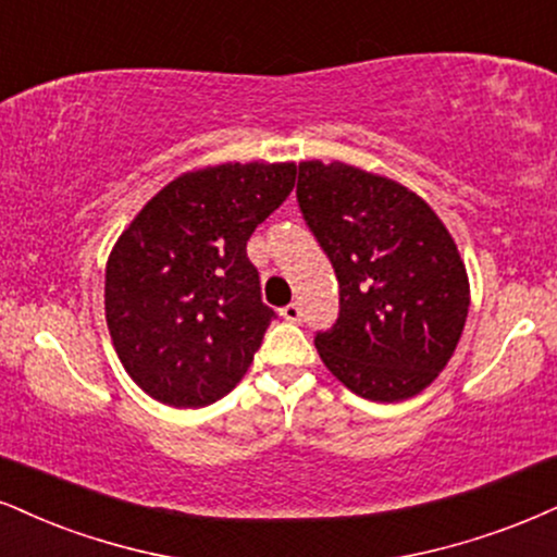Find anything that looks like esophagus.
I'll return each mask as SVG.
<instances>
[{"label": "esophagus", "mask_w": 557, "mask_h": 557, "mask_svg": "<svg viewBox=\"0 0 557 557\" xmlns=\"http://www.w3.org/2000/svg\"><path fill=\"white\" fill-rule=\"evenodd\" d=\"M281 318L289 320V322H299L301 320V307L299 305H286L284 310H281Z\"/></svg>", "instance_id": "esophagus-1"}]
</instances>
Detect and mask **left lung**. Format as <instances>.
Wrapping results in <instances>:
<instances>
[{
    "label": "left lung",
    "mask_w": 557,
    "mask_h": 557,
    "mask_svg": "<svg viewBox=\"0 0 557 557\" xmlns=\"http://www.w3.org/2000/svg\"><path fill=\"white\" fill-rule=\"evenodd\" d=\"M297 201L341 286L338 320L314 335L320 359L367 400L418 395L468 320L455 239L413 190L346 162H299Z\"/></svg>",
    "instance_id": "8db88e82"
}]
</instances>
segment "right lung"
I'll return each instance as SVG.
<instances>
[{"instance_id": "add662e5", "label": "right lung", "mask_w": 557, "mask_h": 557, "mask_svg": "<svg viewBox=\"0 0 557 557\" xmlns=\"http://www.w3.org/2000/svg\"><path fill=\"white\" fill-rule=\"evenodd\" d=\"M297 181L294 162H226L164 185L115 243L106 320L128 376L154 400L203 408L235 389L276 318L247 239Z\"/></svg>"}]
</instances>
